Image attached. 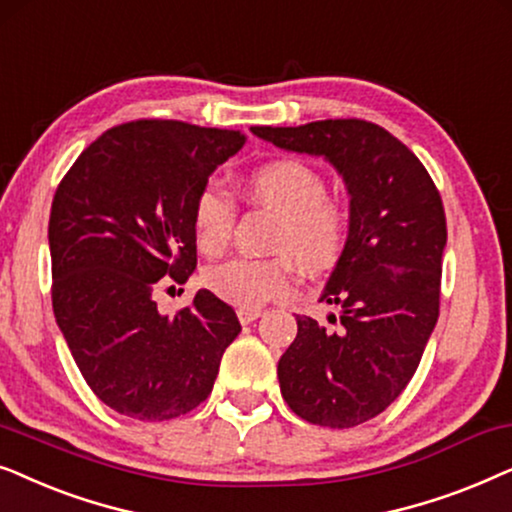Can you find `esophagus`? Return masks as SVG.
<instances>
[{
    "label": "esophagus",
    "instance_id": "esophagus-1",
    "mask_svg": "<svg viewBox=\"0 0 512 512\" xmlns=\"http://www.w3.org/2000/svg\"><path fill=\"white\" fill-rule=\"evenodd\" d=\"M236 313H238V320H241L243 325H248V323H252V320H257L262 316V309H238Z\"/></svg>",
    "mask_w": 512,
    "mask_h": 512
}]
</instances>
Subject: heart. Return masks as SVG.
Wrapping results in <instances>:
<instances>
[{
  "instance_id": "heart-1",
  "label": "heart",
  "mask_w": 512,
  "mask_h": 512,
  "mask_svg": "<svg viewBox=\"0 0 512 512\" xmlns=\"http://www.w3.org/2000/svg\"><path fill=\"white\" fill-rule=\"evenodd\" d=\"M245 192L257 206L281 217L274 250L283 257L271 260H229L203 274L208 290L224 302L257 309L295 292L292 261L309 271L332 267L349 241L351 213L346 201L327 194L325 177L309 161L283 156L252 168ZM236 203L217 185H206L194 201V241L203 255L220 257L231 241ZM291 256L288 258L287 255Z\"/></svg>"
}]
</instances>
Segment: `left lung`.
Returning a JSON list of instances; mask_svg holds the SVG:
<instances>
[{
  "mask_svg": "<svg viewBox=\"0 0 512 512\" xmlns=\"http://www.w3.org/2000/svg\"><path fill=\"white\" fill-rule=\"evenodd\" d=\"M252 133L288 152L323 156L344 177L349 241L320 295L342 309V327L325 330L297 316L278 381L290 410L309 424H365L405 391L438 323L447 245L440 192L424 163L370 121L252 126Z\"/></svg>",
  "mask_w": 512,
  "mask_h": 512,
  "instance_id": "obj_1",
  "label": "left lung"
}]
</instances>
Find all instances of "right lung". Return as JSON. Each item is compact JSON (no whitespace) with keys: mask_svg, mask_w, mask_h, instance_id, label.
<instances>
[{"mask_svg":"<svg viewBox=\"0 0 512 512\" xmlns=\"http://www.w3.org/2000/svg\"><path fill=\"white\" fill-rule=\"evenodd\" d=\"M243 145L241 131L128 121L60 180L49 220L53 313L86 384L114 412L166 421L213 391L241 332L234 309L199 290L168 318L154 290L192 276L196 194Z\"/></svg>","mask_w":512,"mask_h":512,"instance_id":"obj_1","label":"right lung"}]
</instances>
